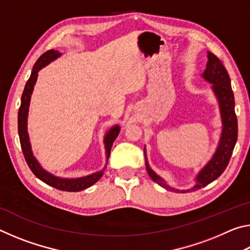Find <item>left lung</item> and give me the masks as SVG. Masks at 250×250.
I'll list each match as a JSON object with an SVG mask.
<instances>
[{
  "label": "left lung",
  "mask_w": 250,
  "mask_h": 250,
  "mask_svg": "<svg viewBox=\"0 0 250 250\" xmlns=\"http://www.w3.org/2000/svg\"><path fill=\"white\" fill-rule=\"evenodd\" d=\"M207 64L206 69L203 73L202 77L206 82L213 84V89L215 96L218 100L219 111L222 117V134L219 139L218 146L208 163L198 172L196 176V183L193 188L188 189H177L168 185L162 177L159 176L150 167L146 160V147H145V156H146V167L149 175L155 183L162 186L166 189L175 193H186L191 191H196L204 186L208 185L211 182L215 181L222 173L225 171L228 163H229L230 156L234 151V147L237 141V135H238V125H237V117L235 113V99L234 92L231 90L230 79L228 76L227 70L223 62L215 56L213 53L207 52Z\"/></svg>",
  "instance_id": "8db88e82"
}]
</instances>
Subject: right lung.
Wrapping results in <instances>:
<instances>
[{
	"instance_id": "add662e5",
	"label": "right lung",
	"mask_w": 250,
	"mask_h": 250,
	"mask_svg": "<svg viewBox=\"0 0 250 250\" xmlns=\"http://www.w3.org/2000/svg\"><path fill=\"white\" fill-rule=\"evenodd\" d=\"M61 53L58 50L50 49L44 53L42 56L37 59L35 65L33 67L31 77L27 80L26 84H25L23 95H22V101H21V107L19 110V135H20V142L21 146H22V151L24 154V158L26 160V163L28 164L29 168L35 174L36 177H39L41 181L47 185L53 186V188L61 189V191L66 192H79L83 189H86L89 186L94 185L96 182L100 180L103 176L105 167L99 172H96L94 174L78 177V179H62V177H58L53 175L52 173L47 172L41 167L39 161L36 160L35 156L33 154L31 142H29V137L27 132V116H28V107L29 103H31V96L35 86L37 76H39V71L48 65L50 62L55 61V59L61 56ZM120 132L119 125H113L107 133L104 135V147H105V156H107V162L110 155V151H111L112 143L115 142L116 138Z\"/></svg>"
}]
</instances>
